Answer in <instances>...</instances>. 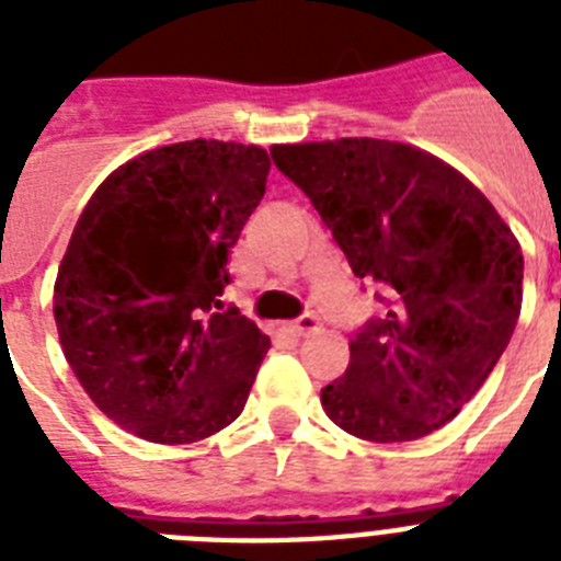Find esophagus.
Wrapping results in <instances>:
<instances>
[{"label": "esophagus", "mask_w": 561, "mask_h": 561, "mask_svg": "<svg viewBox=\"0 0 561 561\" xmlns=\"http://www.w3.org/2000/svg\"><path fill=\"white\" fill-rule=\"evenodd\" d=\"M317 329H320V323H317L314 314H302L299 320H294V323H290V332L299 334V337H308V334H314Z\"/></svg>", "instance_id": "34e87169"}]
</instances>
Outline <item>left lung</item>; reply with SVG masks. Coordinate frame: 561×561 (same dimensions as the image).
<instances>
[{
  "instance_id": "8db88e82",
  "label": "left lung",
  "mask_w": 561,
  "mask_h": 561,
  "mask_svg": "<svg viewBox=\"0 0 561 561\" xmlns=\"http://www.w3.org/2000/svg\"><path fill=\"white\" fill-rule=\"evenodd\" d=\"M271 157L383 306L352 337L343 378L320 392L329 419L369 443H410L451 422L518 323L513 229L480 188L410 145L334 139L276 145Z\"/></svg>"
}]
</instances>
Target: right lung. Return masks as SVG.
Returning <instances> with one entry per match:
<instances>
[{
  "instance_id": "add662e5",
  "label": "right lung",
  "mask_w": 561,
  "mask_h": 561,
  "mask_svg": "<svg viewBox=\"0 0 561 561\" xmlns=\"http://www.w3.org/2000/svg\"><path fill=\"white\" fill-rule=\"evenodd\" d=\"M267 171L255 145H165L113 171L75 224L60 346L101 413L148 443H197L244 410L271 337L220 297Z\"/></svg>"
}]
</instances>
